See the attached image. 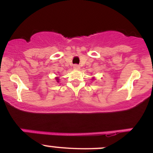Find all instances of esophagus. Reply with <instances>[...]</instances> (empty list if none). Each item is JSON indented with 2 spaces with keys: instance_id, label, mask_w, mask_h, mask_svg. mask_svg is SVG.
Instances as JSON below:
<instances>
[{
  "instance_id": "obj_1",
  "label": "esophagus",
  "mask_w": 153,
  "mask_h": 153,
  "mask_svg": "<svg viewBox=\"0 0 153 153\" xmlns=\"http://www.w3.org/2000/svg\"><path fill=\"white\" fill-rule=\"evenodd\" d=\"M73 68H74L75 69H79V68H80V66H79L78 65H73Z\"/></svg>"
}]
</instances>
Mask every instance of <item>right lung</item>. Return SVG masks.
Listing matches in <instances>:
<instances>
[{"mask_svg":"<svg viewBox=\"0 0 153 153\" xmlns=\"http://www.w3.org/2000/svg\"><path fill=\"white\" fill-rule=\"evenodd\" d=\"M57 80H58V78H57ZM57 82H58V81H57Z\"/></svg>","mask_w":153,"mask_h":153,"instance_id":"1","label":"right lung"}]
</instances>
